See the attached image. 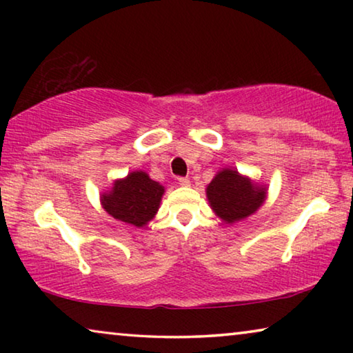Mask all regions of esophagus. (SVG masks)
<instances>
[{
  "instance_id": "esophagus-1",
  "label": "esophagus",
  "mask_w": 353,
  "mask_h": 353,
  "mask_svg": "<svg viewBox=\"0 0 353 353\" xmlns=\"http://www.w3.org/2000/svg\"><path fill=\"white\" fill-rule=\"evenodd\" d=\"M177 182L181 187H190V179L188 177H179Z\"/></svg>"
}]
</instances>
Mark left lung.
I'll list each match as a JSON object with an SVG mask.
<instances>
[{
    "instance_id": "left-lung-1",
    "label": "left lung",
    "mask_w": 353,
    "mask_h": 353,
    "mask_svg": "<svg viewBox=\"0 0 353 353\" xmlns=\"http://www.w3.org/2000/svg\"><path fill=\"white\" fill-rule=\"evenodd\" d=\"M207 199L214 214L227 224L250 216L266 199V188L236 170H221L207 185Z\"/></svg>"
}]
</instances>
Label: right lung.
<instances>
[{"mask_svg":"<svg viewBox=\"0 0 353 353\" xmlns=\"http://www.w3.org/2000/svg\"><path fill=\"white\" fill-rule=\"evenodd\" d=\"M163 193L162 185L152 181L145 171H132L113 182L112 190L101 194V204L115 219L143 227L155 216Z\"/></svg>","mask_w":353,"mask_h":353,"instance_id":"right-lung-1","label":"right lung"}]
</instances>
